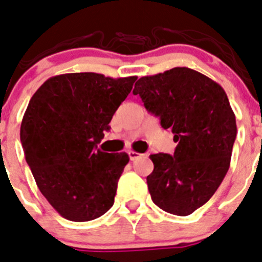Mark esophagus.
Returning a JSON list of instances; mask_svg holds the SVG:
<instances>
[{"label": "esophagus", "instance_id": "34e87169", "mask_svg": "<svg viewBox=\"0 0 262 262\" xmlns=\"http://www.w3.org/2000/svg\"><path fill=\"white\" fill-rule=\"evenodd\" d=\"M129 158H130V160H136V159H138L139 156H141V154L139 152H137V151H129Z\"/></svg>", "mask_w": 262, "mask_h": 262}]
</instances>
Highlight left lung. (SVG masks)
<instances>
[{"label": "left lung", "mask_w": 262, "mask_h": 262, "mask_svg": "<svg viewBox=\"0 0 262 262\" xmlns=\"http://www.w3.org/2000/svg\"><path fill=\"white\" fill-rule=\"evenodd\" d=\"M133 94L178 143L173 155H150L151 199L168 213L191 214L211 199L230 167L236 121L226 93L198 71L174 67L141 77Z\"/></svg>", "instance_id": "obj_1"}]
</instances>
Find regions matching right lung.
Masks as SVG:
<instances>
[{
  "mask_svg": "<svg viewBox=\"0 0 262 262\" xmlns=\"http://www.w3.org/2000/svg\"><path fill=\"white\" fill-rule=\"evenodd\" d=\"M136 80L64 73L46 80L32 95L20 142L41 194L66 220L92 221L114 205L129 156L103 152L97 145Z\"/></svg>",
  "mask_w": 262,
  "mask_h": 262,
  "instance_id": "right-lung-1",
  "label": "right lung"
}]
</instances>
